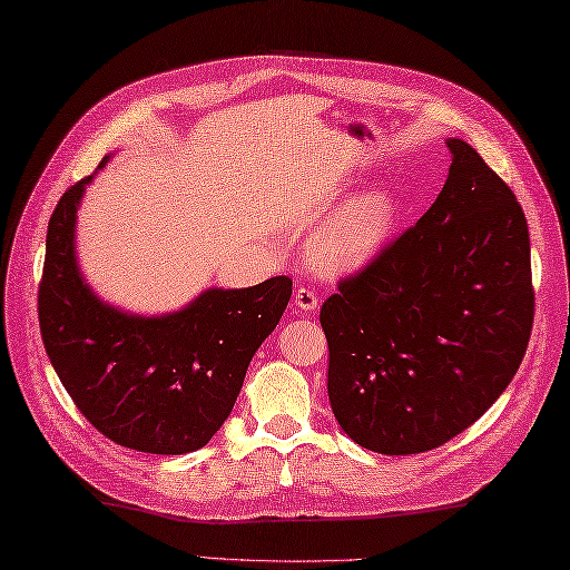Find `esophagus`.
Masks as SVG:
<instances>
[{
    "label": "esophagus",
    "mask_w": 570,
    "mask_h": 570,
    "mask_svg": "<svg viewBox=\"0 0 570 570\" xmlns=\"http://www.w3.org/2000/svg\"><path fill=\"white\" fill-rule=\"evenodd\" d=\"M294 304H296L298 311L311 313V311L318 308V296L311 286H298L296 294H294Z\"/></svg>",
    "instance_id": "obj_1"
}]
</instances>
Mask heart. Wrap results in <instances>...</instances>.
Segmentation results:
<instances>
[{
    "instance_id": "1",
    "label": "heart",
    "mask_w": 570,
    "mask_h": 570,
    "mask_svg": "<svg viewBox=\"0 0 570 570\" xmlns=\"http://www.w3.org/2000/svg\"><path fill=\"white\" fill-rule=\"evenodd\" d=\"M404 198L392 186L367 190L350 200L323 225L311 247V262L325 276L365 269L390 245L402 220Z\"/></svg>"
}]
</instances>
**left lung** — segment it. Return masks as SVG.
<instances>
[{"label":"left lung","instance_id":"obj_1","mask_svg":"<svg viewBox=\"0 0 570 570\" xmlns=\"http://www.w3.org/2000/svg\"><path fill=\"white\" fill-rule=\"evenodd\" d=\"M421 220L321 308L341 429L382 455L465 431L510 386L534 321L529 227L510 186L463 139Z\"/></svg>","mask_w":570,"mask_h":570}]
</instances>
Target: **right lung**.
Segmentation results:
<instances>
[{"instance_id":"right-lung-1","label":"right lung","mask_w":570,"mask_h":570,"mask_svg":"<svg viewBox=\"0 0 570 570\" xmlns=\"http://www.w3.org/2000/svg\"><path fill=\"white\" fill-rule=\"evenodd\" d=\"M98 171L68 188L48 220L39 286L46 355L82 416L110 441L156 455L198 451L233 411L254 353L284 316L292 278L210 286L154 316L110 304L82 276L76 249L80 203Z\"/></svg>"}]
</instances>
